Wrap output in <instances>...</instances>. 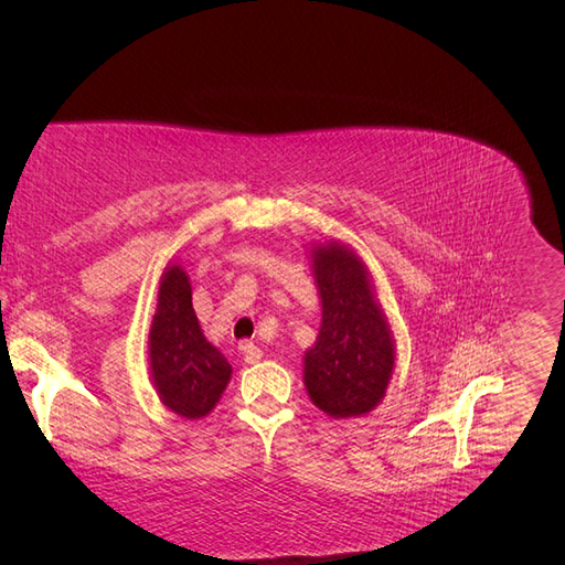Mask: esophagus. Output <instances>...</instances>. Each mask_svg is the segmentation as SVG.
<instances>
[{
	"mask_svg": "<svg viewBox=\"0 0 565 565\" xmlns=\"http://www.w3.org/2000/svg\"><path fill=\"white\" fill-rule=\"evenodd\" d=\"M241 351H243V358H245V363H249V365H254V363H259L262 361V349L259 347H254L252 341H245V344L241 347Z\"/></svg>",
	"mask_w": 565,
	"mask_h": 565,
	"instance_id": "34e87169",
	"label": "esophagus"
}]
</instances>
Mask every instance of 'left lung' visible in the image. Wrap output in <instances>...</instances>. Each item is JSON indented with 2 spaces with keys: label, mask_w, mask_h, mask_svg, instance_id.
Wrapping results in <instances>:
<instances>
[{
  "label": "left lung",
  "mask_w": 565,
  "mask_h": 565,
  "mask_svg": "<svg viewBox=\"0 0 565 565\" xmlns=\"http://www.w3.org/2000/svg\"><path fill=\"white\" fill-rule=\"evenodd\" d=\"M322 322L303 355V384L330 417H361L380 405L393 374V337L367 270L347 245L311 252Z\"/></svg>",
  "instance_id": "left-lung-1"
}]
</instances>
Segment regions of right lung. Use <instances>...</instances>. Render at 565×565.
I'll return each instance as SVG.
<instances>
[{
  "label": "right lung",
  "mask_w": 565,
  "mask_h": 565,
  "mask_svg": "<svg viewBox=\"0 0 565 565\" xmlns=\"http://www.w3.org/2000/svg\"><path fill=\"white\" fill-rule=\"evenodd\" d=\"M148 358L160 401L185 419L210 415L231 380V363L200 330L193 289L181 266H169L160 280Z\"/></svg>",
  "instance_id": "1"
}]
</instances>
